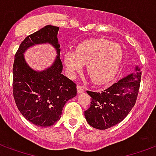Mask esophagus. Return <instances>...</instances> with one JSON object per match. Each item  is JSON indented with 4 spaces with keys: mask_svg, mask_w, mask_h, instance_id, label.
Wrapping results in <instances>:
<instances>
[{
    "mask_svg": "<svg viewBox=\"0 0 156 156\" xmlns=\"http://www.w3.org/2000/svg\"><path fill=\"white\" fill-rule=\"evenodd\" d=\"M77 91H78V94L84 92V87L80 86V85H78V86H77Z\"/></svg>",
    "mask_w": 156,
    "mask_h": 156,
    "instance_id": "34e87169",
    "label": "esophagus"
}]
</instances>
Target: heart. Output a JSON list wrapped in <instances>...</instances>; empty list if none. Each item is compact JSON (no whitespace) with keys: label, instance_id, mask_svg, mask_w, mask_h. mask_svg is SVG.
Instances as JSON below:
<instances>
[{"label":"heart","instance_id":"1","mask_svg":"<svg viewBox=\"0 0 156 156\" xmlns=\"http://www.w3.org/2000/svg\"><path fill=\"white\" fill-rule=\"evenodd\" d=\"M123 55L119 44L104 38H92L80 42L75 51H66L63 59L70 77L82 72L83 65H87V72L91 80L104 85L114 79Z\"/></svg>","mask_w":156,"mask_h":156}]
</instances>
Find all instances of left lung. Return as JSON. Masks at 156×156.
Masks as SVG:
<instances>
[{
	"label": "left lung",
	"mask_w": 156,
	"mask_h": 156,
	"mask_svg": "<svg viewBox=\"0 0 156 156\" xmlns=\"http://www.w3.org/2000/svg\"><path fill=\"white\" fill-rule=\"evenodd\" d=\"M141 72L138 66L101 92L87 91L91 105L84 111L87 123L94 128L105 130L119 123L133 108L138 95Z\"/></svg>",
	"instance_id": "8db88e82"
}]
</instances>
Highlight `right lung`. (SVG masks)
I'll use <instances>...</instances> for the list:
<instances>
[{
    "instance_id": "add662e5",
    "label": "right lung",
    "mask_w": 156,
    "mask_h": 156,
    "mask_svg": "<svg viewBox=\"0 0 156 156\" xmlns=\"http://www.w3.org/2000/svg\"><path fill=\"white\" fill-rule=\"evenodd\" d=\"M59 28L46 25L28 36L20 44L13 65V94L18 109L27 120L42 128L59 120L65 103L77 95L75 83L62 74ZM46 43L54 47L57 57L50 67L37 71L27 65L23 54L32 46Z\"/></svg>"
}]
</instances>
